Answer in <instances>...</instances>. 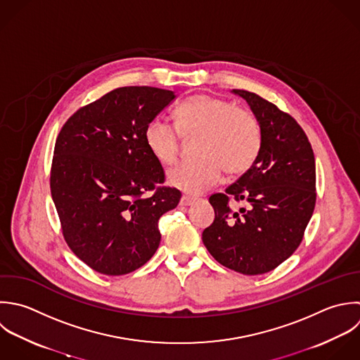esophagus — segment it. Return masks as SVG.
<instances>
[{
	"label": "esophagus",
	"mask_w": 360,
	"mask_h": 360,
	"mask_svg": "<svg viewBox=\"0 0 360 360\" xmlns=\"http://www.w3.org/2000/svg\"><path fill=\"white\" fill-rule=\"evenodd\" d=\"M193 202H195V199H193L192 196H182L179 205H181V206H191Z\"/></svg>",
	"instance_id": "obj_1"
}]
</instances>
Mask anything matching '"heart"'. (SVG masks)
Instances as JSON below:
<instances>
[{"label": "heart", "mask_w": 360, "mask_h": 360, "mask_svg": "<svg viewBox=\"0 0 360 360\" xmlns=\"http://www.w3.org/2000/svg\"><path fill=\"white\" fill-rule=\"evenodd\" d=\"M175 129L155 117L144 130V141L153 157L164 165L176 161L179 136H196L193 153L198 158L182 162L168 172L169 185L192 195L217 185L223 169L231 175L248 171L262 147V129L252 112L233 102L195 95L179 103L172 113Z\"/></svg>", "instance_id": "b5f03b06"}]
</instances>
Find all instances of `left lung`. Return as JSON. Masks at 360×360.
<instances>
[{"label":"left lung","instance_id":"8db88e82","mask_svg":"<svg viewBox=\"0 0 360 360\" xmlns=\"http://www.w3.org/2000/svg\"><path fill=\"white\" fill-rule=\"evenodd\" d=\"M247 101L262 129V147L252 167L224 193L209 198L214 221L202 240L223 266L262 275L300 245L316 206V160L300 124L259 95L233 89ZM243 201L238 212L229 199Z\"/></svg>","mask_w":360,"mask_h":360}]
</instances>
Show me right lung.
<instances>
[{"label": "right lung", "mask_w": 360, "mask_h": 360, "mask_svg": "<svg viewBox=\"0 0 360 360\" xmlns=\"http://www.w3.org/2000/svg\"><path fill=\"white\" fill-rule=\"evenodd\" d=\"M174 99L154 86L116 88L78 109L57 136L50 191L63 236L102 275H126L150 261L160 217L181 200L178 189L162 186L161 162L144 141L147 124Z\"/></svg>", "instance_id": "add662e5"}]
</instances>
